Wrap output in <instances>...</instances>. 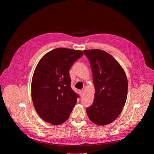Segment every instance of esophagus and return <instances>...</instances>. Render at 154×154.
Masks as SVG:
<instances>
[{"label": "esophagus", "mask_w": 154, "mask_h": 154, "mask_svg": "<svg viewBox=\"0 0 154 154\" xmlns=\"http://www.w3.org/2000/svg\"><path fill=\"white\" fill-rule=\"evenodd\" d=\"M79 94H80V96L81 97H82L83 96V94H84V91L83 90H80L79 91Z\"/></svg>", "instance_id": "1"}]
</instances>
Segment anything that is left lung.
I'll return each instance as SVG.
<instances>
[{
  "label": "left lung",
  "instance_id": "left-lung-1",
  "mask_svg": "<svg viewBox=\"0 0 154 154\" xmlns=\"http://www.w3.org/2000/svg\"><path fill=\"white\" fill-rule=\"evenodd\" d=\"M93 73L94 100L86 113L97 125L112 123L121 114L127 96L128 82L120 64L106 52L100 49L85 50Z\"/></svg>",
  "mask_w": 154,
  "mask_h": 154
}]
</instances>
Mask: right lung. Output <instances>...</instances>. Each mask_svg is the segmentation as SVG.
Segmentation results:
<instances>
[{
	"label": "right lung",
	"instance_id": "obj_1",
	"mask_svg": "<svg viewBox=\"0 0 154 154\" xmlns=\"http://www.w3.org/2000/svg\"><path fill=\"white\" fill-rule=\"evenodd\" d=\"M83 54L80 50L57 48L44 55L35 69L31 85L33 103L41 118L52 125L66 121L77 102L69 69Z\"/></svg>",
	"mask_w": 154,
	"mask_h": 154
}]
</instances>
